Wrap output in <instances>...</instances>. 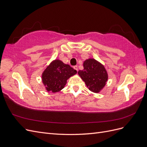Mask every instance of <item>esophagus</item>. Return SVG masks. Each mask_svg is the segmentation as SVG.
<instances>
[{
	"mask_svg": "<svg viewBox=\"0 0 147 147\" xmlns=\"http://www.w3.org/2000/svg\"><path fill=\"white\" fill-rule=\"evenodd\" d=\"M74 69L75 70H77V71H78V67H77V65L74 66Z\"/></svg>",
	"mask_w": 147,
	"mask_h": 147,
	"instance_id": "esophagus-1",
	"label": "esophagus"
}]
</instances>
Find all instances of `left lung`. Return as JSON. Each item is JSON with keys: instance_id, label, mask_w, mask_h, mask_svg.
<instances>
[{"instance_id": "obj_1", "label": "left lung", "mask_w": 147, "mask_h": 147, "mask_svg": "<svg viewBox=\"0 0 147 147\" xmlns=\"http://www.w3.org/2000/svg\"><path fill=\"white\" fill-rule=\"evenodd\" d=\"M83 69L78 72L79 76L91 91L98 93L104 88L108 80V73L104 65L93 58L83 62Z\"/></svg>"}]
</instances>
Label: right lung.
<instances>
[{
	"label": "right lung",
	"mask_w": 147,
	"mask_h": 147,
	"mask_svg": "<svg viewBox=\"0 0 147 147\" xmlns=\"http://www.w3.org/2000/svg\"><path fill=\"white\" fill-rule=\"evenodd\" d=\"M77 73L69 65L59 59L51 62L42 74V81L45 90L53 93L57 92L65 87L67 80Z\"/></svg>",
	"instance_id": "add662e5"
}]
</instances>
